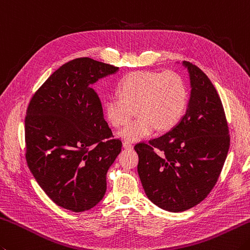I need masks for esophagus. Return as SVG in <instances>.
<instances>
[{
    "mask_svg": "<svg viewBox=\"0 0 250 250\" xmlns=\"http://www.w3.org/2000/svg\"><path fill=\"white\" fill-rule=\"evenodd\" d=\"M122 146H124V148H125V149H132V148H133V145H132L131 143H129V142H126V141H125L124 143H122Z\"/></svg>",
    "mask_w": 250,
    "mask_h": 250,
    "instance_id": "34e87169",
    "label": "esophagus"
}]
</instances>
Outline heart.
Here are the masks:
<instances>
[{
    "instance_id": "obj_1",
    "label": "heart",
    "mask_w": 250,
    "mask_h": 250,
    "mask_svg": "<svg viewBox=\"0 0 250 250\" xmlns=\"http://www.w3.org/2000/svg\"><path fill=\"white\" fill-rule=\"evenodd\" d=\"M118 94L109 95L104 110L110 124L120 128L133 117H140L118 135L126 142L141 141L156 129L169 130L187 110L188 89L185 80L174 71L139 70L126 75L118 84Z\"/></svg>"
}]
</instances>
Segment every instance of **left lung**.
Segmentation results:
<instances>
[{
    "mask_svg": "<svg viewBox=\"0 0 250 250\" xmlns=\"http://www.w3.org/2000/svg\"><path fill=\"white\" fill-rule=\"evenodd\" d=\"M190 80L187 112L168 133L138 143V172L146 196L171 212L196 206L211 192L229 148L222 102L209 78L183 62Z\"/></svg>",
    "mask_w": 250,
    "mask_h": 250,
    "instance_id": "obj_1",
    "label": "left lung"
}]
</instances>
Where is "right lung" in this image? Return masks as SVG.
Wrapping results in <instances>:
<instances>
[{
  "mask_svg": "<svg viewBox=\"0 0 250 250\" xmlns=\"http://www.w3.org/2000/svg\"><path fill=\"white\" fill-rule=\"evenodd\" d=\"M118 69L89 57L76 58L54 71L29 103L24 119L28 167L62 208L85 211L104 197L106 173L122 143L112 139L92 85Z\"/></svg>",
  "mask_w": 250,
  "mask_h": 250,
  "instance_id": "obj_1",
  "label": "right lung"
}]
</instances>
